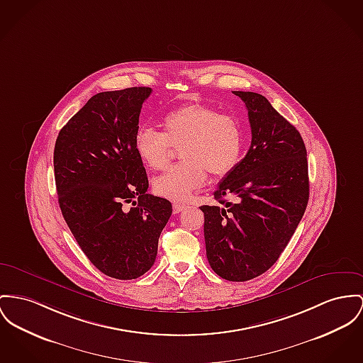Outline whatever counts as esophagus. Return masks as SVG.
<instances>
[{
  "label": "esophagus",
  "instance_id": "1",
  "mask_svg": "<svg viewBox=\"0 0 363 363\" xmlns=\"http://www.w3.org/2000/svg\"><path fill=\"white\" fill-rule=\"evenodd\" d=\"M184 208H186V205L179 203V202H174V203H173V213H174V215H177V213H180Z\"/></svg>",
  "mask_w": 363,
  "mask_h": 363
}]
</instances>
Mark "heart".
Instances as JSON below:
<instances>
[{
    "label": "heart",
    "instance_id": "obj_1",
    "mask_svg": "<svg viewBox=\"0 0 363 363\" xmlns=\"http://www.w3.org/2000/svg\"><path fill=\"white\" fill-rule=\"evenodd\" d=\"M164 132L140 126L135 133V151L147 168L164 169L169 162L172 147H179L183 162L158 176L155 193L173 201H186L206 180V170L225 176L240 164L245 145L238 118L220 114L203 104H186L169 111L162 120Z\"/></svg>",
    "mask_w": 363,
    "mask_h": 363
}]
</instances>
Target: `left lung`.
<instances>
[{"label":"left lung","instance_id":"8db88e82","mask_svg":"<svg viewBox=\"0 0 363 363\" xmlns=\"http://www.w3.org/2000/svg\"><path fill=\"white\" fill-rule=\"evenodd\" d=\"M234 94L247 108L252 143L218 183V205L199 209L212 269L227 281L245 282L266 272L289 243L306 212L310 182L298 130L263 95Z\"/></svg>","mask_w":363,"mask_h":363}]
</instances>
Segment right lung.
<instances>
[{"instance_id":"right-lung-1","label":"right lung","mask_w":363,"mask_h":363,"mask_svg":"<svg viewBox=\"0 0 363 363\" xmlns=\"http://www.w3.org/2000/svg\"><path fill=\"white\" fill-rule=\"evenodd\" d=\"M151 88L100 92L59 132L53 151L62 215L82 252L103 274L135 279L155 262L172 203L147 194L135 151L139 116Z\"/></svg>"}]
</instances>
